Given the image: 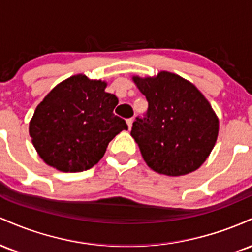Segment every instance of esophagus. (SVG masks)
<instances>
[{"mask_svg": "<svg viewBox=\"0 0 252 252\" xmlns=\"http://www.w3.org/2000/svg\"><path fill=\"white\" fill-rule=\"evenodd\" d=\"M132 123H134V120H132V118H128V120H126V124H128L129 129H131Z\"/></svg>", "mask_w": 252, "mask_h": 252, "instance_id": "34e87169", "label": "esophagus"}]
</instances>
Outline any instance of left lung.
I'll use <instances>...</instances> for the list:
<instances>
[{"mask_svg": "<svg viewBox=\"0 0 252 252\" xmlns=\"http://www.w3.org/2000/svg\"><path fill=\"white\" fill-rule=\"evenodd\" d=\"M132 80L149 105L147 116L136 118L131 129L143 160L158 174L194 172L218 137L219 120L209 100L194 84L172 72Z\"/></svg>", "mask_w": 252, "mask_h": 252, "instance_id": "8db88e82", "label": "left lung"}]
</instances>
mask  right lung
Wrapping results in <instances>:
<instances>
[{
    "instance_id": "right-lung-1",
    "label": "right lung",
    "mask_w": 252,
    "mask_h": 252,
    "mask_svg": "<svg viewBox=\"0 0 252 252\" xmlns=\"http://www.w3.org/2000/svg\"><path fill=\"white\" fill-rule=\"evenodd\" d=\"M106 82L76 74L54 86L36 106L30 136L40 158L60 172L88 170L105 154L126 121L114 114L118 99Z\"/></svg>"
}]
</instances>
